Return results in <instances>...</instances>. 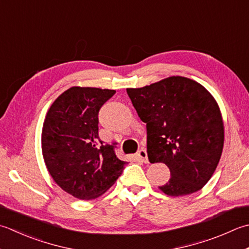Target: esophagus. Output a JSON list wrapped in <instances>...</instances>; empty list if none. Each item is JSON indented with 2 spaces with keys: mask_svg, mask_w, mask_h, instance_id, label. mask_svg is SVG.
Segmentation results:
<instances>
[{
  "mask_svg": "<svg viewBox=\"0 0 249 249\" xmlns=\"http://www.w3.org/2000/svg\"><path fill=\"white\" fill-rule=\"evenodd\" d=\"M138 157L139 159L142 160L143 163H148L149 160H148V154H147V151H145L144 149H141L138 151Z\"/></svg>",
  "mask_w": 249,
  "mask_h": 249,
  "instance_id": "1",
  "label": "esophagus"
}]
</instances>
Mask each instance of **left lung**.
Masks as SVG:
<instances>
[{
  "label": "left lung",
  "mask_w": 249,
  "mask_h": 249,
  "mask_svg": "<svg viewBox=\"0 0 249 249\" xmlns=\"http://www.w3.org/2000/svg\"><path fill=\"white\" fill-rule=\"evenodd\" d=\"M126 91L147 124L150 162L164 163L170 170L168 182L159 189L170 196L201 190L215 173L225 142L222 115L213 95L178 75Z\"/></svg>",
  "instance_id": "1"
}]
</instances>
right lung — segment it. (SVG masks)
Wrapping results in <instances>:
<instances>
[{"mask_svg": "<svg viewBox=\"0 0 249 249\" xmlns=\"http://www.w3.org/2000/svg\"><path fill=\"white\" fill-rule=\"evenodd\" d=\"M113 89L73 86L48 109L42 129L44 162L53 181L79 199H94L113 186L124 160L98 135V112Z\"/></svg>", "mask_w": 249, "mask_h": 249, "instance_id": "obj_1", "label": "right lung"}]
</instances>
